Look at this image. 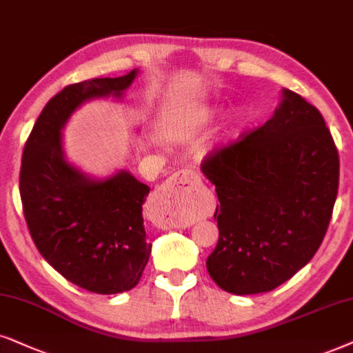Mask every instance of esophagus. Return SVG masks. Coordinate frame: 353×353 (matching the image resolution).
<instances>
[{"label": "esophagus", "mask_w": 353, "mask_h": 353, "mask_svg": "<svg viewBox=\"0 0 353 353\" xmlns=\"http://www.w3.org/2000/svg\"><path fill=\"white\" fill-rule=\"evenodd\" d=\"M201 189L203 185L195 172L179 171L158 187L150 203L153 210L166 214L189 213L199 205Z\"/></svg>", "instance_id": "esophagus-1"}]
</instances>
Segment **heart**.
<instances>
[{"label":"heart","instance_id":"1","mask_svg":"<svg viewBox=\"0 0 353 353\" xmlns=\"http://www.w3.org/2000/svg\"><path fill=\"white\" fill-rule=\"evenodd\" d=\"M219 116V110L216 106H208V108H203V110H200L199 112H195V116L192 117V128L199 129V128H205V125H210L213 124V122L218 119ZM247 122V116L243 111H236V114L232 116L231 119V124H229L228 128V140H234L239 137V134H241V130L243 125H245Z\"/></svg>","mask_w":353,"mask_h":353}]
</instances>
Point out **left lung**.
<instances>
[{"label":"left lung","instance_id":"8db88e82","mask_svg":"<svg viewBox=\"0 0 353 353\" xmlns=\"http://www.w3.org/2000/svg\"><path fill=\"white\" fill-rule=\"evenodd\" d=\"M216 187L218 245L206 260L225 292H270L312 260L330 225L339 154L321 112L283 88L260 129L201 163Z\"/></svg>","mask_w":353,"mask_h":353}]
</instances>
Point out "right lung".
<instances>
[{
	"mask_svg": "<svg viewBox=\"0 0 353 353\" xmlns=\"http://www.w3.org/2000/svg\"><path fill=\"white\" fill-rule=\"evenodd\" d=\"M139 69L63 88L46 103L22 153L19 190L27 225L41 256L70 283L95 294H121L139 284L152 243L142 205L150 187L129 171L105 179L65 159L63 129L95 98L122 100Z\"/></svg>",
	"mask_w": 353,
	"mask_h": 353,
	"instance_id": "right-lung-1",
	"label": "right lung"
}]
</instances>
